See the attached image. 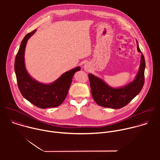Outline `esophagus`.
Listing matches in <instances>:
<instances>
[{
  "mask_svg": "<svg viewBox=\"0 0 160 160\" xmlns=\"http://www.w3.org/2000/svg\"><path fill=\"white\" fill-rule=\"evenodd\" d=\"M84 69H85L86 71L89 70V66L88 65V64H85L84 65Z\"/></svg>",
  "mask_w": 160,
  "mask_h": 160,
  "instance_id": "obj_1",
  "label": "esophagus"
}]
</instances>
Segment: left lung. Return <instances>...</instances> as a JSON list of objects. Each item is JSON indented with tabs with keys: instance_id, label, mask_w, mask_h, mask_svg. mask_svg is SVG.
Masks as SVG:
<instances>
[{
	"instance_id": "obj_1",
	"label": "left lung",
	"mask_w": 160,
	"mask_h": 160,
	"mask_svg": "<svg viewBox=\"0 0 160 160\" xmlns=\"http://www.w3.org/2000/svg\"><path fill=\"white\" fill-rule=\"evenodd\" d=\"M137 48L138 51L141 52L138 41ZM145 67V59L142 54L139 72L134 80L118 88L109 87L101 78L89 73L91 93L95 102L101 106L112 109H119L125 106L142 90L144 83Z\"/></svg>"
}]
</instances>
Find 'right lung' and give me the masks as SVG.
I'll return each mask as SVG.
<instances>
[{"mask_svg": "<svg viewBox=\"0 0 160 160\" xmlns=\"http://www.w3.org/2000/svg\"><path fill=\"white\" fill-rule=\"evenodd\" d=\"M36 30L28 33L23 38L15 58L14 70L18 88L23 98L38 108L57 107L66 98L72 78L76 72L80 70V67L65 72L51 84H43L33 79L26 70L24 55L27 41Z\"/></svg>", "mask_w": 160, "mask_h": 160, "instance_id": "add662e5", "label": "right lung"}]
</instances>
